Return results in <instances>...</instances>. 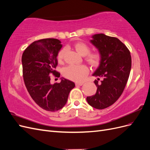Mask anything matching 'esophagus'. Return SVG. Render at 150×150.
Here are the masks:
<instances>
[{"mask_svg":"<svg viewBox=\"0 0 150 150\" xmlns=\"http://www.w3.org/2000/svg\"><path fill=\"white\" fill-rule=\"evenodd\" d=\"M83 84V83H76V86H82Z\"/></svg>","mask_w":150,"mask_h":150,"instance_id":"obj_1","label":"esophagus"}]
</instances>
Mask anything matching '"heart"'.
<instances>
[{"instance_id":"b5f03b06","label":"heart","mask_w":150,"mask_h":150,"mask_svg":"<svg viewBox=\"0 0 150 150\" xmlns=\"http://www.w3.org/2000/svg\"><path fill=\"white\" fill-rule=\"evenodd\" d=\"M73 47L76 52L80 55L83 56H87L86 60L91 66L96 67L99 65L101 60L100 54L99 53L89 54L90 47L87 44L83 42L79 41L76 42L73 45ZM66 51V49L63 48L57 54V59L59 61H62L64 59ZM88 68L85 65H69L62 69V75L68 79L78 82L83 81L85 78V77L88 74Z\"/></svg>"}]
</instances>
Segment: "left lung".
Masks as SVG:
<instances>
[{"label":"left lung","mask_w":150,"mask_h":150,"mask_svg":"<svg viewBox=\"0 0 150 150\" xmlns=\"http://www.w3.org/2000/svg\"><path fill=\"white\" fill-rule=\"evenodd\" d=\"M90 42L96 47L101 56L99 65L93 76L103 78L101 83L95 80L96 93L86 98L90 106L103 110L114 104L123 92L128 81L131 57L128 49L116 38L104 34L92 35Z\"/></svg>","instance_id":"1"}]
</instances>
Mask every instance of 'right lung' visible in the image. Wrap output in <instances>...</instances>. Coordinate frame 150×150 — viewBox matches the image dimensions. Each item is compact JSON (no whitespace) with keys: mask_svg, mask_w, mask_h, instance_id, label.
Returning a JSON list of instances; mask_svg holds the SVG:
<instances>
[{"mask_svg":"<svg viewBox=\"0 0 150 150\" xmlns=\"http://www.w3.org/2000/svg\"><path fill=\"white\" fill-rule=\"evenodd\" d=\"M57 39H44L33 42L22 54V64L24 83L31 98L44 110L56 111L67 103L75 84L64 78L61 82L51 84V74L60 77L54 70L57 56L62 45Z\"/></svg>","mask_w":150,"mask_h":150,"instance_id":"1","label":"right lung"}]
</instances>
